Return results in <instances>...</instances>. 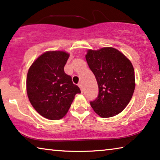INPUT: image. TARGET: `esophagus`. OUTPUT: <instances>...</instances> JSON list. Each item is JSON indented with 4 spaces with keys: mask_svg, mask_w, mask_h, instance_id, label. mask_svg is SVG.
<instances>
[{
    "mask_svg": "<svg viewBox=\"0 0 160 160\" xmlns=\"http://www.w3.org/2000/svg\"><path fill=\"white\" fill-rule=\"evenodd\" d=\"M78 86L80 87V90H81V92H83V85H82V82H80L79 84H78Z\"/></svg>",
    "mask_w": 160,
    "mask_h": 160,
    "instance_id": "esophagus-1",
    "label": "esophagus"
}]
</instances>
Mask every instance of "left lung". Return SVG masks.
<instances>
[{
    "instance_id": "left-lung-1",
    "label": "left lung",
    "mask_w": 160,
    "mask_h": 160,
    "mask_svg": "<svg viewBox=\"0 0 160 160\" xmlns=\"http://www.w3.org/2000/svg\"><path fill=\"white\" fill-rule=\"evenodd\" d=\"M95 75L98 94L90 102L94 112L107 118L120 113L127 107L135 90V72L130 60L114 48L89 50L85 56Z\"/></svg>"
}]
</instances>
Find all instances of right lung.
<instances>
[{
  "label": "right lung",
  "instance_id": "add662e5",
  "mask_svg": "<svg viewBox=\"0 0 160 160\" xmlns=\"http://www.w3.org/2000/svg\"><path fill=\"white\" fill-rule=\"evenodd\" d=\"M69 54L48 51L40 56L29 69L27 93L34 109L49 120L62 119L67 113L75 96L81 91L64 72Z\"/></svg>",
  "mask_w": 160,
  "mask_h": 160
}]
</instances>
